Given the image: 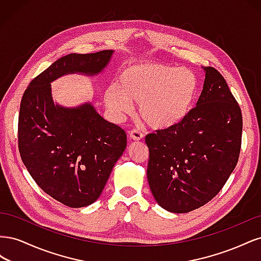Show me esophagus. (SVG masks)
<instances>
[{
  "label": "esophagus",
  "instance_id": "1",
  "mask_svg": "<svg viewBox=\"0 0 261 261\" xmlns=\"http://www.w3.org/2000/svg\"><path fill=\"white\" fill-rule=\"evenodd\" d=\"M128 137L133 140H140L144 137V135H143V133H140L138 129H133L128 133Z\"/></svg>",
  "mask_w": 261,
  "mask_h": 261
}]
</instances>
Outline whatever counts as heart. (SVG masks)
I'll return each mask as SVG.
<instances>
[{"label":"heart","instance_id":"b5f03b06","mask_svg":"<svg viewBox=\"0 0 261 261\" xmlns=\"http://www.w3.org/2000/svg\"><path fill=\"white\" fill-rule=\"evenodd\" d=\"M198 89V78L189 68L140 63L123 70L118 87H109L105 100L118 117L133 112V102L139 103L140 116L147 125L168 129L185 120Z\"/></svg>","mask_w":261,"mask_h":261}]
</instances>
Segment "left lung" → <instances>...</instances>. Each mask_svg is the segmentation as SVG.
Masks as SVG:
<instances>
[{"mask_svg": "<svg viewBox=\"0 0 261 261\" xmlns=\"http://www.w3.org/2000/svg\"><path fill=\"white\" fill-rule=\"evenodd\" d=\"M206 78L197 105L183 122L146 136L148 183L155 201L173 213H186L210 201L239 161L241 108L216 68Z\"/></svg>", "mask_w": 261, "mask_h": 261, "instance_id": "1", "label": "left lung"}]
</instances>
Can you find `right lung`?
<instances>
[{
    "label": "right lung",
    "instance_id": "add662e5",
    "mask_svg": "<svg viewBox=\"0 0 261 261\" xmlns=\"http://www.w3.org/2000/svg\"><path fill=\"white\" fill-rule=\"evenodd\" d=\"M113 52L65 55L31 81L21 98V160L44 193L70 208L89 206L99 198L127 137L90 102L76 108L54 103L51 83L67 74L97 75L107 67Z\"/></svg>",
    "mask_w": 261,
    "mask_h": 261
}]
</instances>
